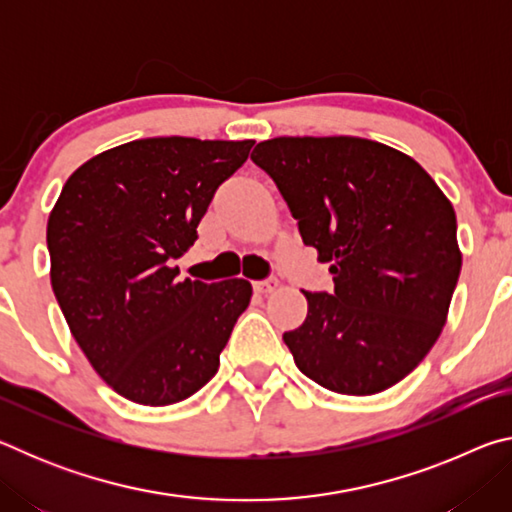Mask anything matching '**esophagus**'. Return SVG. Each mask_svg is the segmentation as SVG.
<instances>
[{"label":"esophagus","instance_id":"1","mask_svg":"<svg viewBox=\"0 0 512 512\" xmlns=\"http://www.w3.org/2000/svg\"><path fill=\"white\" fill-rule=\"evenodd\" d=\"M257 293H273L277 287H280V282H277V277H268V280H259L253 284Z\"/></svg>","mask_w":512,"mask_h":512}]
</instances>
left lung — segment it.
Returning a JSON list of instances; mask_svg holds the SVG:
<instances>
[{"mask_svg":"<svg viewBox=\"0 0 512 512\" xmlns=\"http://www.w3.org/2000/svg\"><path fill=\"white\" fill-rule=\"evenodd\" d=\"M250 160L334 275L332 293L302 291L305 323L282 336L296 366L341 395L395 386L438 341L461 275L449 198L411 155L366 137H273Z\"/></svg>","mask_w":512,"mask_h":512,"instance_id":"8db88e82","label":"left lung"}]
</instances>
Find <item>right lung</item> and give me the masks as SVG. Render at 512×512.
<instances>
[{
  "instance_id": "add662e5",
  "label": "right lung",
  "mask_w": 512,
  "mask_h": 512,
  "mask_svg": "<svg viewBox=\"0 0 512 512\" xmlns=\"http://www.w3.org/2000/svg\"><path fill=\"white\" fill-rule=\"evenodd\" d=\"M255 140L146 137L83 162L47 221L51 289L69 332L112 391L144 406L192 397L219 357L253 287L178 280L173 259Z\"/></svg>"
}]
</instances>
